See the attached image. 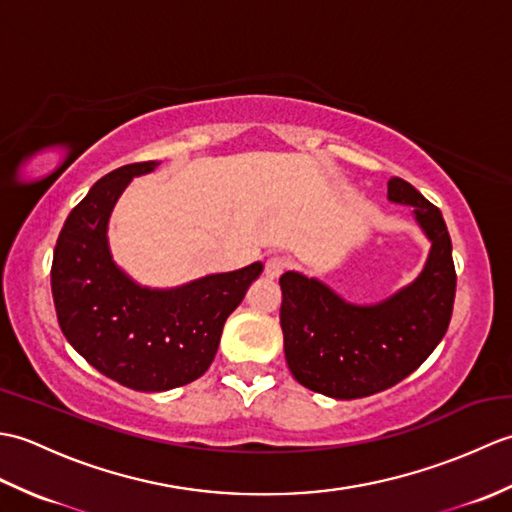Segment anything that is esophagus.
Instances as JSON below:
<instances>
[{"instance_id": "34e87169", "label": "esophagus", "mask_w": 512, "mask_h": 512, "mask_svg": "<svg viewBox=\"0 0 512 512\" xmlns=\"http://www.w3.org/2000/svg\"><path fill=\"white\" fill-rule=\"evenodd\" d=\"M286 268H288V259L281 257V255H273V257L266 259L264 275H266L268 279H279L281 275L286 273Z\"/></svg>"}]
</instances>
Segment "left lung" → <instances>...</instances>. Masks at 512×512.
<instances>
[{
  "label": "left lung",
  "instance_id": "1",
  "mask_svg": "<svg viewBox=\"0 0 512 512\" xmlns=\"http://www.w3.org/2000/svg\"><path fill=\"white\" fill-rule=\"evenodd\" d=\"M391 202L413 206L431 253L422 275L378 306H352L299 273L281 275V330L292 376L317 394L354 400L394 387L427 361L447 334L455 275L451 237L438 206L391 178Z\"/></svg>",
  "mask_w": 512,
  "mask_h": 512
}]
</instances>
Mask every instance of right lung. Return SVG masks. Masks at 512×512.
I'll use <instances>...</instances> for the list:
<instances>
[{"instance_id": "right-lung-1", "label": "right lung", "mask_w": 512, "mask_h": 512, "mask_svg": "<svg viewBox=\"0 0 512 512\" xmlns=\"http://www.w3.org/2000/svg\"><path fill=\"white\" fill-rule=\"evenodd\" d=\"M158 162L107 173L74 206L54 246L50 284L61 332L92 367L136 391H167L211 367L224 321L262 273L250 264L176 290L136 286L112 262L107 220L127 182Z\"/></svg>"}]
</instances>
